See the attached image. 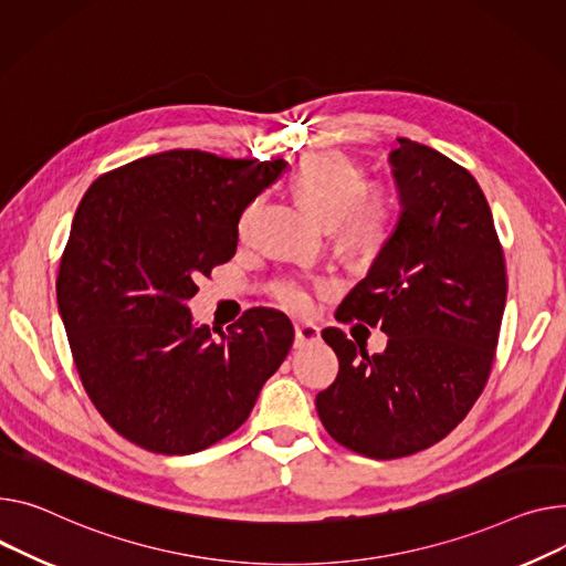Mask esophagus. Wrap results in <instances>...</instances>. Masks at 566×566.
Listing matches in <instances>:
<instances>
[{"mask_svg": "<svg viewBox=\"0 0 566 566\" xmlns=\"http://www.w3.org/2000/svg\"><path fill=\"white\" fill-rule=\"evenodd\" d=\"M321 338V327L314 323H297L295 325V348H305Z\"/></svg>", "mask_w": 566, "mask_h": 566, "instance_id": "1", "label": "esophagus"}]
</instances>
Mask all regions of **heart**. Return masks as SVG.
Listing matches in <instances>:
<instances>
[{
  "label": "heart",
  "instance_id": "heart-1",
  "mask_svg": "<svg viewBox=\"0 0 566 566\" xmlns=\"http://www.w3.org/2000/svg\"><path fill=\"white\" fill-rule=\"evenodd\" d=\"M291 186L321 222L334 228L338 250L350 256H368L378 252L394 228V196L385 184H366V170L338 153H312L297 164ZM259 202H252L239 222L241 234H248ZM277 303L295 314H307L314 297L305 282L284 280L275 284Z\"/></svg>",
  "mask_w": 566,
  "mask_h": 566
}]
</instances>
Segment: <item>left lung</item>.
Segmentation results:
<instances>
[{"label": "left lung", "instance_id": "left-lung-1", "mask_svg": "<svg viewBox=\"0 0 566 566\" xmlns=\"http://www.w3.org/2000/svg\"><path fill=\"white\" fill-rule=\"evenodd\" d=\"M389 164L398 222L336 310V321L380 327L389 342L368 355L338 327L323 329L338 375L316 396L329 437L373 460L419 453L464 421L489 380L507 295L503 248L475 177L409 138H398Z\"/></svg>", "mask_w": 566, "mask_h": 566}]
</instances>
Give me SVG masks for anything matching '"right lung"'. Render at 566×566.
I'll return each instance as SVG.
<instances>
[{
	"label": "right lung",
	"mask_w": 566,
	"mask_h": 566,
	"mask_svg": "<svg viewBox=\"0 0 566 566\" xmlns=\"http://www.w3.org/2000/svg\"><path fill=\"white\" fill-rule=\"evenodd\" d=\"M284 170V159L170 149L104 172L82 198L59 312L88 398L132 443L161 455L213 446L245 423L289 355L293 325L277 310H248L216 337L186 307L198 277L234 256L243 211Z\"/></svg>",
	"instance_id": "obj_1"
}]
</instances>
